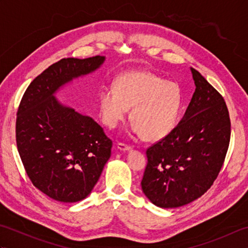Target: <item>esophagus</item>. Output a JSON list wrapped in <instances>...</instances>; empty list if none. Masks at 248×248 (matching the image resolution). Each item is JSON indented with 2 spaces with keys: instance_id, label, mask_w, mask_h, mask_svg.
<instances>
[{
  "instance_id": "obj_1",
  "label": "esophagus",
  "mask_w": 248,
  "mask_h": 248,
  "mask_svg": "<svg viewBox=\"0 0 248 248\" xmlns=\"http://www.w3.org/2000/svg\"><path fill=\"white\" fill-rule=\"evenodd\" d=\"M117 148L120 151H131V149H132V147L125 145V144H123V143H118L117 144Z\"/></svg>"
}]
</instances>
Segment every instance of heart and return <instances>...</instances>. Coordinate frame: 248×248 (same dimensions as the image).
I'll return each instance as SVG.
<instances>
[{
  "instance_id": "heart-1",
  "label": "heart",
  "mask_w": 248,
  "mask_h": 248,
  "mask_svg": "<svg viewBox=\"0 0 248 248\" xmlns=\"http://www.w3.org/2000/svg\"><path fill=\"white\" fill-rule=\"evenodd\" d=\"M182 92L175 82L149 70L136 69L116 78L114 88L99 93L102 124L115 129L131 109L133 130L146 140H160L176 127L182 108Z\"/></svg>"
}]
</instances>
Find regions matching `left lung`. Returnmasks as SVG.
I'll return each mask as SVG.
<instances>
[{
	"label": "left lung",
	"mask_w": 248,
	"mask_h": 248,
	"mask_svg": "<svg viewBox=\"0 0 248 248\" xmlns=\"http://www.w3.org/2000/svg\"><path fill=\"white\" fill-rule=\"evenodd\" d=\"M195 93L177 127L146 151L141 189L156 207L194 202L211 187L230 140L227 105L219 93L191 68Z\"/></svg>",
	"instance_id": "8db88e82"
}]
</instances>
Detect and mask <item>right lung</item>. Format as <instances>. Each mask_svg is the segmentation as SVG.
<instances>
[{
    "instance_id": "right-lung-1",
    "label": "right lung",
    "mask_w": 248,
    "mask_h": 248,
    "mask_svg": "<svg viewBox=\"0 0 248 248\" xmlns=\"http://www.w3.org/2000/svg\"><path fill=\"white\" fill-rule=\"evenodd\" d=\"M104 62L100 55L62 59L30 84L20 102L16 140L21 161L34 186L57 202L85 199L110 156L112 140L101 125L55 97Z\"/></svg>"
}]
</instances>
